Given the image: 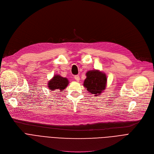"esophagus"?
I'll list each match as a JSON object with an SVG mask.
<instances>
[{"label":"esophagus","instance_id":"esophagus-1","mask_svg":"<svg viewBox=\"0 0 154 154\" xmlns=\"http://www.w3.org/2000/svg\"><path fill=\"white\" fill-rule=\"evenodd\" d=\"M74 79H75V80H76V81L79 82V80H80V77L79 75H75L74 76Z\"/></svg>","mask_w":154,"mask_h":154}]
</instances>
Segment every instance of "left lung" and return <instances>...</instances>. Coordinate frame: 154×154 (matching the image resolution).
<instances>
[{"mask_svg":"<svg viewBox=\"0 0 154 154\" xmlns=\"http://www.w3.org/2000/svg\"><path fill=\"white\" fill-rule=\"evenodd\" d=\"M107 78L104 72L99 70H88L86 73V79L84 82V87L88 93L99 96L106 89Z\"/></svg>","mask_w":154,"mask_h":154,"instance_id":"1","label":"left lung"}]
</instances>
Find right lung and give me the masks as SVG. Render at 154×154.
I'll list each match as a JSON object with an SVG mask.
<instances>
[{
  "mask_svg": "<svg viewBox=\"0 0 154 154\" xmlns=\"http://www.w3.org/2000/svg\"><path fill=\"white\" fill-rule=\"evenodd\" d=\"M69 83V80L60 75H54L48 82V87L50 91H62L66 88Z\"/></svg>",
  "mask_w": 154,
  "mask_h": 154,
  "instance_id": "right-lung-1",
  "label": "right lung"
}]
</instances>
